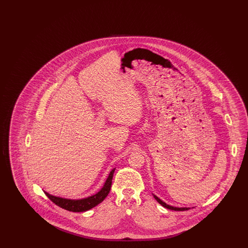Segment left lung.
<instances>
[{
	"instance_id": "obj_1",
	"label": "left lung",
	"mask_w": 248,
	"mask_h": 248,
	"mask_svg": "<svg viewBox=\"0 0 248 248\" xmlns=\"http://www.w3.org/2000/svg\"><path fill=\"white\" fill-rule=\"evenodd\" d=\"M154 197L155 198V200L157 201L161 205H163L164 207L165 208H167V209H170V210H175V211H185V210H189L190 209L189 207H175V206H172V205H169V204H167V203H165V202H163V201L161 200L160 198H158L156 195H154Z\"/></svg>"
}]
</instances>
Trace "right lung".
Segmentation results:
<instances>
[{"instance_id": "obj_1", "label": "right lung", "mask_w": 248, "mask_h": 248, "mask_svg": "<svg viewBox=\"0 0 248 248\" xmlns=\"http://www.w3.org/2000/svg\"><path fill=\"white\" fill-rule=\"evenodd\" d=\"M114 171H115V168H113L109 172V175L107 178L103 187L98 192H96L94 195L88 196L86 198L74 200V199H67V198H62L59 196H54L52 194H49L46 191H45V193L50 200L63 209H66L71 212H84L96 206L108 196L111 187V181H112Z\"/></svg>"}]
</instances>
